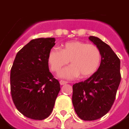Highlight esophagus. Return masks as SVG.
<instances>
[{
	"label": "esophagus",
	"mask_w": 129,
	"mask_h": 129,
	"mask_svg": "<svg viewBox=\"0 0 129 129\" xmlns=\"http://www.w3.org/2000/svg\"><path fill=\"white\" fill-rule=\"evenodd\" d=\"M68 82L66 81H64V80H60V84L61 85H64L66 84H67Z\"/></svg>",
	"instance_id": "esophagus-1"
}]
</instances>
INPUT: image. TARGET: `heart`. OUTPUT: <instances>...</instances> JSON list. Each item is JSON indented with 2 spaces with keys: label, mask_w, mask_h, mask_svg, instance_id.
<instances>
[{
  "label": "heart",
  "mask_w": 129,
  "mask_h": 129,
  "mask_svg": "<svg viewBox=\"0 0 129 129\" xmlns=\"http://www.w3.org/2000/svg\"><path fill=\"white\" fill-rule=\"evenodd\" d=\"M63 69L60 76L66 79H73L80 76L87 78L96 73L101 61V54L99 47L93 44L73 40L63 44L62 49L52 48L48 53L47 62L51 71L58 73Z\"/></svg>",
  "instance_id": "1"
}]
</instances>
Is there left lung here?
<instances>
[{
	"label": "left lung",
	"mask_w": 129,
	"mask_h": 129,
	"mask_svg": "<svg viewBox=\"0 0 129 129\" xmlns=\"http://www.w3.org/2000/svg\"><path fill=\"white\" fill-rule=\"evenodd\" d=\"M101 54L96 73L85 81L73 84L72 101L78 117L85 121L100 119L114 103L121 82L120 60L111 47L99 38L89 36Z\"/></svg>",
	"instance_id": "1"
}]
</instances>
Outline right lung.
<instances>
[{
  "mask_svg": "<svg viewBox=\"0 0 129 129\" xmlns=\"http://www.w3.org/2000/svg\"><path fill=\"white\" fill-rule=\"evenodd\" d=\"M54 45V38L32 40L18 52L12 66L13 103L22 115L32 119L49 117L61 89L47 62L48 53Z\"/></svg>",
  "mask_w": 129,
  "mask_h": 129,
  "instance_id": "1",
  "label": "right lung"
}]
</instances>
